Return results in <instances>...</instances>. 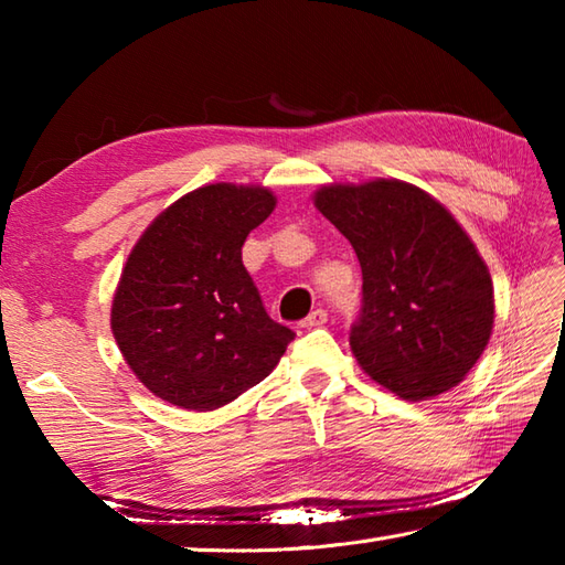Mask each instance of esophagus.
<instances>
[{
  "label": "esophagus",
  "instance_id": "obj_1",
  "mask_svg": "<svg viewBox=\"0 0 565 565\" xmlns=\"http://www.w3.org/2000/svg\"><path fill=\"white\" fill-rule=\"evenodd\" d=\"M328 322V310H322V308H316V310H310V316L301 322V328H306V330H310V328H322Z\"/></svg>",
  "mask_w": 565,
  "mask_h": 565
}]
</instances>
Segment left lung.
<instances>
[{"label":"left lung","mask_w":565,"mask_h":565,"mask_svg":"<svg viewBox=\"0 0 565 565\" xmlns=\"http://www.w3.org/2000/svg\"><path fill=\"white\" fill-rule=\"evenodd\" d=\"M313 203L362 264V310L350 332L359 366L405 401L461 383L493 332L495 298L454 215L401 179L320 186Z\"/></svg>","instance_id":"left-lung-1"}]
</instances>
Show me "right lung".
<instances>
[{"instance_id": "add662e5", "label": "right lung", "mask_w": 565, "mask_h": 565, "mask_svg": "<svg viewBox=\"0 0 565 565\" xmlns=\"http://www.w3.org/2000/svg\"><path fill=\"white\" fill-rule=\"evenodd\" d=\"M274 206L264 186H201L164 209L130 249L111 332L158 398L215 411L279 364L294 330L267 316L243 264L247 235Z\"/></svg>"}]
</instances>
